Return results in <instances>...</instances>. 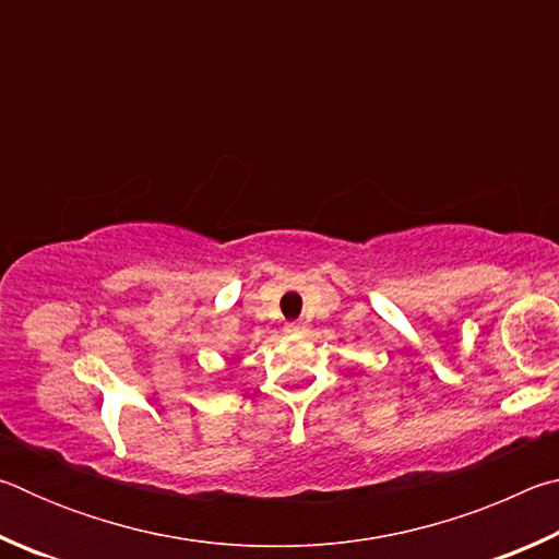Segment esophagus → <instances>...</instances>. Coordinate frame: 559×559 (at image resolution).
Here are the masks:
<instances>
[{
  "mask_svg": "<svg viewBox=\"0 0 559 559\" xmlns=\"http://www.w3.org/2000/svg\"><path fill=\"white\" fill-rule=\"evenodd\" d=\"M302 330H306V325H302V323H288L286 325V333H302Z\"/></svg>",
  "mask_w": 559,
  "mask_h": 559,
  "instance_id": "esophagus-1",
  "label": "esophagus"
}]
</instances>
